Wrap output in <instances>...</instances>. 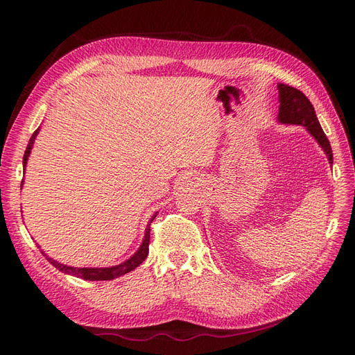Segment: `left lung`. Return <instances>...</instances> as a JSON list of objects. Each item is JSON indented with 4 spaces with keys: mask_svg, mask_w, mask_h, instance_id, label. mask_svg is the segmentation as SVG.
<instances>
[{
    "mask_svg": "<svg viewBox=\"0 0 355 355\" xmlns=\"http://www.w3.org/2000/svg\"><path fill=\"white\" fill-rule=\"evenodd\" d=\"M278 94H280V114H278V120L284 124H299L306 127L308 132L314 136L315 141L324 149L330 164H333L330 142L318 123L313 103L309 102L302 92L286 84H278Z\"/></svg>",
    "mask_w": 355,
    "mask_h": 355,
    "instance_id": "8db88e82",
    "label": "left lung"
}]
</instances>
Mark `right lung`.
I'll return each mask as SVG.
<instances>
[{
    "mask_svg": "<svg viewBox=\"0 0 355 355\" xmlns=\"http://www.w3.org/2000/svg\"><path fill=\"white\" fill-rule=\"evenodd\" d=\"M38 130L34 132V135H32V137L29 139V144L26 146V151H25V155H24V167H26V161H28V157H29V153H31V148H32V144H34V139L37 136ZM157 214H154L153 219H151V223L153 220L155 219ZM149 227L146 228V234H145V239H144V243L142 245L139 247V250L130 257V259L125 261L124 263H120L116 266H112V268H73V266H67L63 263H59L56 261H53L51 257H47L44 254V252H41L42 254H44L47 257V261L58 268L59 271L65 272V274H71V275H75V277H80L83 278V280H89V282H103V280H114V278L120 277V275H124L127 272L133 271L136 266L141 265L148 256V252H149Z\"/></svg>",
    "mask_w": 355,
    "mask_h": 355,
    "instance_id": "obj_1",
    "label": "right lung"
}]
</instances>
